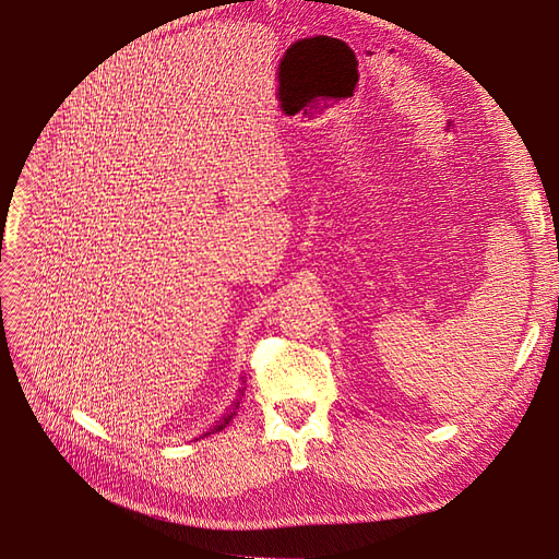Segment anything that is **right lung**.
Listing matches in <instances>:
<instances>
[{
	"instance_id": "1",
	"label": "right lung",
	"mask_w": 559,
	"mask_h": 559,
	"mask_svg": "<svg viewBox=\"0 0 559 559\" xmlns=\"http://www.w3.org/2000/svg\"><path fill=\"white\" fill-rule=\"evenodd\" d=\"M236 407H238V403H236ZM234 417V414H229V417H225V419H222V421H217L213 428H211V433H217V430H222V428H225L227 424H229V419Z\"/></svg>"
}]
</instances>
